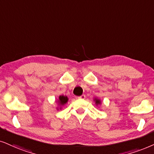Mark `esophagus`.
Returning <instances> with one entry per match:
<instances>
[{
    "label": "esophagus",
    "instance_id": "1",
    "mask_svg": "<svg viewBox=\"0 0 154 154\" xmlns=\"http://www.w3.org/2000/svg\"><path fill=\"white\" fill-rule=\"evenodd\" d=\"M85 97H86V96H85V94H82V95H81L80 97H77V99H80V100H85Z\"/></svg>",
    "mask_w": 154,
    "mask_h": 154
}]
</instances>
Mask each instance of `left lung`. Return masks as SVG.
<instances>
[{
    "mask_svg": "<svg viewBox=\"0 0 154 154\" xmlns=\"http://www.w3.org/2000/svg\"><path fill=\"white\" fill-rule=\"evenodd\" d=\"M94 102H95V104H96L97 106H98V105H100L101 104H102V102H101V100H100V99L97 98V97L94 98Z\"/></svg>",
    "mask_w": 154,
    "mask_h": 154,
    "instance_id": "8db88e82",
    "label": "left lung"
}]
</instances>
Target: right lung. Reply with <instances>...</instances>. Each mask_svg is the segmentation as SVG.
<instances>
[{
  "mask_svg": "<svg viewBox=\"0 0 154 154\" xmlns=\"http://www.w3.org/2000/svg\"><path fill=\"white\" fill-rule=\"evenodd\" d=\"M68 97L66 96H64V95H61V96L59 97V98H58V100L57 101V109L59 110V109H62V107H63V106L64 105H65L67 104V102H68Z\"/></svg>",
  "mask_w": 154,
  "mask_h": 154,
  "instance_id": "right-lung-1",
  "label": "right lung"
}]
</instances>
